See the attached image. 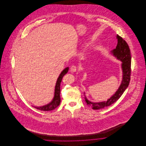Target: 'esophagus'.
Listing matches in <instances>:
<instances>
[{"label":"esophagus","instance_id":"34e87169","mask_svg":"<svg viewBox=\"0 0 146 146\" xmlns=\"http://www.w3.org/2000/svg\"><path fill=\"white\" fill-rule=\"evenodd\" d=\"M76 70H77V69H76V67L75 66H72L70 68V71L72 72H75L76 71Z\"/></svg>","mask_w":146,"mask_h":146}]
</instances>
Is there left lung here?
I'll return each mask as SVG.
<instances>
[{
	"instance_id": "1",
	"label": "left lung",
	"mask_w": 146,
	"mask_h": 146,
	"mask_svg": "<svg viewBox=\"0 0 146 146\" xmlns=\"http://www.w3.org/2000/svg\"><path fill=\"white\" fill-rule=\"evenodd\" d=\"M117 44L115 49L111 51V53L121 62V69L123 71L122 81L118 89L106 101L93 102L87 99L85 96V101L88 106L93 110H100L108 107L116 102L125 92L130 80L131 74V54L129 47L127 42L120 36L116 35Z\"/></svg>"
}]
</instances>
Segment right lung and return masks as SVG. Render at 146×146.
Instances as JSON below:
<instances>
[{"label":"right lung","mask_w":146,"mask_h":146,"mask_svg":"<svg viewBox=\"0 0 146 146\" xmlns=\"http://www.w3.org/2000/svg\"><path fill=\"white\" fill-rule=\"evenodd\" d=\"M68 68H69L68 67L65 68L61 72L59 77L58 78L57 82H56V86H55L54 97H53L52 101L50 103L45 104V105H44L42 106H40V107L33 106L34 107H35V108L38 109V110H39L40 111H51V110L55 109L60 105V102H61L60 84L62 82V79L63 76L67 73V72L68 71Z\"/></svg>","instance_id":"1"}]
</instances>
